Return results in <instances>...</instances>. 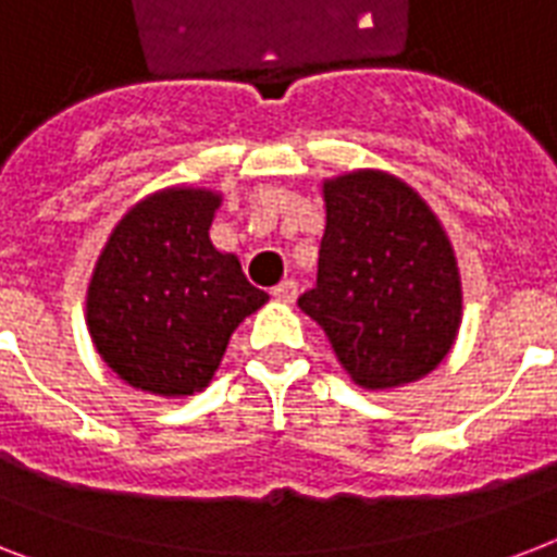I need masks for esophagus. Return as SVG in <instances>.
Here are the masks:
<instances>
[{
    "instance_id": "obj_1",
    "label": "esophagus",
    "mask_w": 557,
    "mask_h": 557,
    "mask_svg": "<svg viewBox=\"0 0 557 557\" xmlns=\"http://www.w3.org/2000/svg\"><path fill=\"white\" fill-rule=\"evenodd\" d=\"M274 300H280V304H295V297H297V283L295 280H283L280 286H274Z\"/></svg>"
}]
</instances>
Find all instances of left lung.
<instances>
[{
	"label": "left lung",
	"mask_w": 557,
	"mask_h": 557,
	"mask_svg": "<svg viewBox=\"0 0 557 557\" xmlns=\"http://www.w3.org/2000/svg\"><path fill=\"white\" fill-rule=\"evenodd\" d=\"M318 283L297 306L364 389L424 379L462 323L457 253L428 201L384 170L323 182Z\"/></svg>",
	"instance_id": "obj_1"
}]
</instances>
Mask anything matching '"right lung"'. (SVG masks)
<instances>
[{"mask_svg": "<svg viewBox=\"0 0 557 557\" xmlns=\"http://www.w3.org/2000/svg\"><path fill=\"white\" fill-rule=\"evenodd\" d=\"M222 193L164 187L112 227L86 288V326L103 364L152 396L210 384L234 330L269 295L236 253L210 243Z\"/></svg>", "mask_w": 557, "mask_h": 557, "instance_id": "1", "label": "right lung"}]
</instances>
